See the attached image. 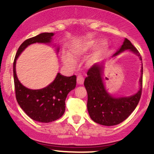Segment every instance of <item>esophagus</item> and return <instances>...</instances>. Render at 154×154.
Segmentation results:
<instances>
[{
  "label": "esophagus",
  "instance_id": "obj_1",
  "mask_svg": "<svg viewBox=\"0 0 154 154\" xmlns=\"http://www.w3.org/2000/svg\"><path fill=\"white\" fill-rule=\"evenodd\" d=\"M77 81L79 85H82L83 82H84V77H83L81 74H79V75H77Z\"/></svg>",
  "mask_w": 154,
  "mask_h": 154
}]
</instances>
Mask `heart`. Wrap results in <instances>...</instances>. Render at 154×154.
Listing matches in <instances>:
<instances>
[{"mask_svg":"<svg viewBox=\"0 0 154 154\" xmlns=\"http://www.w3.org/2000/svg\"><path fill=\"white\" fill-rule=\"evenodd\" d=\"M97 40L95 39H89V40H84V41L80 42L77 43V45H74L70 49V54L75 58H79L82 56V55L85 54L88 51H91L93 47L96 45ZM107 46V41L106 40H101L99 42V43L97 45L96 48L94 52L92 54L89 58L88 59L87 62L89 65H92L95 63L99 59L100 54H102L104 49ZM68 53H63L62 55V61L65 64L68 66H75V60Z\"/></svg>","mask_w":154,"mask_h":154,"instance_id":"1","label":"heart"}]
</instances>
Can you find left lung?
Masks as SVG:
<instances>
[{"mask_svg": "<svg viewBox=\"0 0 154 154\" xmlns=\"http://www.w3.org/2000/svg\"><path fill=\"white\" fill-rule=\"evenodd\" d=\"M125 50L133 52L142 61L138 51L127 38L113 56H117ZM103 63H95L88 70V77L85 79L84 85L88 93V111L95 122L105 126H113L125 121L138 104L142 93L143 66L139 81L140 85L139 91L131 96L120 98H114L107 93L103 82Z\"/></svg>", "mask_w": 154, "mask_h": 154, "instance_id": "8db88e82", "label": "left lung"}]
</instances>
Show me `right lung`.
Segmentation results:
<instances>
[{
	"mask_svg": "<svg viewBox=\"0 0 154 154\" xmlns=\"http://www.w3.org/2000/svg\"><path fill=\"white\" fill-rule=\"evenodd\" d=\"M54 35L53 32H44L26 40L19 46L14 61V79L17 102L32 119L43 123L54 122L63 116L66 96L75 88L77 77L75 75L66 77L58 73L54 80L47 87L31 90L24 87L17 78L16 62L21 53L28 45L35 43H49ZM59 49L58 48L57 51Z\"/></svg>",
	"mask_w": 154,
	"mask_h": 154,
	"instance_id": "right-lung-1",
	"label": "right lung"
}]
</instances>
